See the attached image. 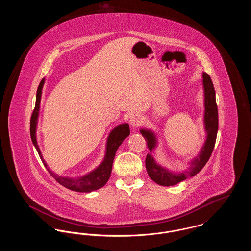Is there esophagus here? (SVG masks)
I'll list each match as a JSON object with an SVG mask.
<instances>
[{
	"label": "esophagus",
	"mask_w": 251,
	"mask_h": 251,
	"mask_svg": "<svg viewBox=\"0 0 251 251\" xmlns=\"http://www.w3.org/2000/svg\"><path fill=\"white\" fill-rule=\"evenodd\" d=\"M130 124L132 127H138L143 124V117L141 114L133 113L130 118Z\"/></svg>",
	"instance_id": "esophagus-1"
}]
</instances>
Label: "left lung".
Wrapping results in <instances>:
<instances>
[{"mask_svg": "<svg viewBox=\"0 0 251 251\" xmlns=\"http://www.w3.org/2000/svg\"><path fill=\"white\" fill-rule=\"evenodd\" d=\"M203 90H204V128L206 131V140L203 144L199 154L196 156L189 163V167L185 170L179 172H173L166 167L159 165L153 156L152 152L157 147V137L156 134L151 130L141 129L145 140L147 141L150 153L146 157V168L150 178L155 181L156 183L163 186H171L179 183L184 179L191 178L198 174L210 157L212 155L213 150L215 148L216 134L218 131V112L217 105L215 101V91L214 84L211 77L203 72L202 73Z\"/></svg>", "mask_w": 251, "mask_h": 251, "instance_id": "left-lung-1", "label": "left lung"}]
</instances>
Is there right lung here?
I'll return each instance as SVG.
<instances>
[{
	"label": "right lung",
	"mask_w": 251,
	"mask_h": 251,
	"mask_svg": "<svg viewBox=\"0 0 251 251\" xmlns=\"http://www.w3.org/2000/svg\"><path fill=\"white\" fill-rule=\"evenodd\" d=\"M44 83H45V78H43L41 80L40 84L38 85L37 91H36V106H35L34 112L32 114L31 124H30L31 139H32V142L34 144L43 165L47 168L49 173L53 177V179H55V180L61 185H63L64 187H66L70 190L81 192V193H90V192L95 191V190L101 188L102 186H104V184L107 182L108 179L110 178L112 167H113V162H114L115 155H116L118 149L124 141V139H126L130 135L129 124L128 123L120 124L110 131V133L108 135L105 155L103 158V161L93 171L85 174L82 177H78V178H69V177L59 176L49 168L48 165L46 164L45 160L43 159V156L40 151V149L38 147L37 140H36V125H37V120H38L40 100H41L42 88H43Z\"/></svg>",
	"instance_id": "add662e5"
}]
</instances>
